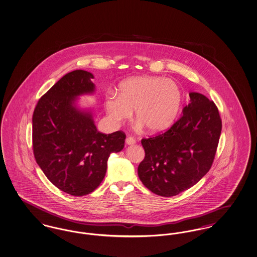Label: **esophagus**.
<instances>
[{
    "instance_id": "34e87169",
    "label": "esophagus",
    "mask_w": 257,
    "mask_h": 257,
    "mask_svg": "<svg viewBox=\"0 0 257 257\" xmlns=\"http://www.w3.org/2000/svg\"><path fill=\"white\" fill-rule=\"evenodd\" d=\"M125 143H126V144H128V145H133V144H136V140H135L134 138H132V137H128V138L126 139Z\"/></svg>"
}]
</instances>
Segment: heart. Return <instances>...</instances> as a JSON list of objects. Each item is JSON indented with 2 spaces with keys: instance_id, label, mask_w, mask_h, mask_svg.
Listing matches in <instances>:
<instances>
[{
  "instance_id": "obj_1",
  "label": "heart",
  "mask_w": 257,
  "mask_h": 257,
  "mask_svg": "<svg viewBox=\"0 0 257 257\" xmlns=\"http://www.w3.org/2000/svg\"><path fill=\"white\" fill-rule=\"evenodd\" d=\"M183 101L177 83L161 76H137L120 83L117 94L105 99L106 111L114 121L129 118L135 110L139 126L160 133L174 123Z\"/></svg>"
}]
</instances>
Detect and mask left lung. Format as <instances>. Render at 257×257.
<instances>
[{"label": "left lung", "mask_w": 257, "mask_h": 257, "mask_svg": "<svg viewBox=\"0 0 257 257\" xmlns=\"http://www.w3.org/2000/svg\"><path fill=\"white\" fill-rule=\"evenodd\" d=\"M183 115L166 132L143 139L145 151L138 174L150 191L172 197L196 185L210 169L222 120L213 101L189 92Z\"/></svg>", "instance_id": "obj_1"}]
</instances>
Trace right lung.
<instances>
[{"label":"right lung","mask_w":257,"mask_h":257,"mask_svg":"<svg viewBox=\"0 0 257 257\" xmlns=\"http://www.w3.org/2000/svg\"><path fill=\"white\" fill-rule=\"evenodd\" d=\"M91 72L65 74L46 92L32 115V146L37 165L50 182L72 196L92 192L106 174L111 153L123 149L125 134L100 133L91 111L79 109V95L94 92Z\"/></svg>","instance_id":"add662e5"}]
</instances>
